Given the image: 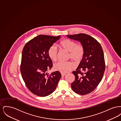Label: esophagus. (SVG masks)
<instances>
[{
  "label": "esophagus",
  "mask_w": 121,
  "mask_h": 121,
  "mask_svg": "<svg viewBox=\"0 0 121 121\" xmlns=\"http://www.w3.org/2000/svg\"><path fill=\"white\" fill-rule=\"evenodd\" d=\"M61 75H62V77H64L66 75V74L64 73H61Z\"/></svg>",
  "instance_id": "34e87169"
}]
</instances>
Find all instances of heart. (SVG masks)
<instances>
[{"label": "heart", "instance_id": "b5f03b06", "mask_svg": "<svg viewBox=\"0 0 121 121\" xmlns=\"http://www.w3.org/2000/svg\"><path fill=\"white\" fill-rule=\"evenodd\" d=\"M59 45L63 50L69 52V58L72 59L76 64H79L82 62L85 54V49L82 45L77 44L73 41L65 39L60 43ZM48 53V57L52 61H57L58 51L56 46L54 45L50 46ZM74 68V64L72 62H59L54 65V69L62 73H68Z\"/></svg>", "mask_w": 121, "mask_h": 121}]
</instances>
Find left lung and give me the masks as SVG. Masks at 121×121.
Instances as JSON below:
<instances>
[{
	"mask_svg": "<svg viewBox=\"0 0 121 121\" xmlns=\"http://www.w3.org/2000/svg\"><path fill=\"white\" fill-rule=\"evenodd\" d=\"M67 36L80 42L85 49L82 60L73 72L75 80L71 87L76 93L86 95L97 87L104 76L105 63L103 50L98 41L89 35L79 34Z\"/></svg>",
	"mask_w": 121,
	"mask_h": 121,
	"instance_id": "left-lung-1",
	"label": "left lung"
}]
</instances>
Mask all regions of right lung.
Segmentation results:
<instances>
[{"mask_svg": "<svg viewBox=\"0 0 121 121\" xmlns=\"http://www.w3.org/2000/svg\"><path fill=\"white\" fill-rule=\"evenodd\" d=\"M60 37L39 35L27 43L23 48L20 72L28 88L37 96L46 97L51 94L61 77L58 71L50 74L47 73L52 67L48 50Z\"/></svg>", "mask_w": 121, "mask_h": 121, "instance_id": "right-lung-1", "label": "right lung"}]
</instances>
